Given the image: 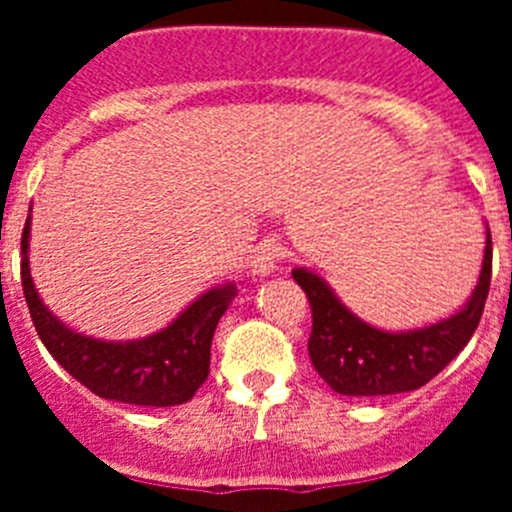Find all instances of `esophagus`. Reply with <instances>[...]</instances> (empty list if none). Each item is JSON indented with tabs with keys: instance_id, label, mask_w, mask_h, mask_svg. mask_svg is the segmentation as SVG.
I'll use <instances>...</instances> for the list:
<instances>
[{
	"instance_id": "1",
	"label": "esophagus",
	"mask_w": 512,
	"mask_h": 512,
	"mask_svg": "<svg viewBox=\"0 0 512 512\" xmlns=\"http://www.w3.org/2000/svg\"><path fill=\"white\" fill-rule=\"evenodd\" d=\"M282 259H284L282 243L264 241L253 248L248 266H251V271L256 274V277H269V274H274V271L279 269Z\"/></svg>"
}]
</instances>
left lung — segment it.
Listing matches in <instances>:
<instances>
[{
  "label": "left lung",
  "mask_w": 512,
  "mask_h": 512,
  "mask_svg": "<svg viewBox=\"0 0 512 512\" xmlns=\"http://www.w3.org/2000/svg\"><path fill=\"white\" fill-rule=\"evenodd\" d=\"M492 277V238L487 228L485 259L472 297L456 315L428 328L387 333L348 310L333 289L307 269L292 271L312 310L307 351L330 390L348 397H379L418 390L449 364L477 330Z\"/></svg>",
  "instance_id": "left-lung-1"
}]
</instances>
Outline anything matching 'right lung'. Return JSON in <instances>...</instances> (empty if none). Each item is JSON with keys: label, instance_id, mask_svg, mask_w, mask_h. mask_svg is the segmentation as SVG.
<instances>
[{"label": "right lung", "instance_id": "1", "mask_svg": "<svg viewBox=\"0 0 512 512\" xmlns=\"http://www.w3.org/2000/svg\"><path fill=\"white\" fill-rule=\"evenodd\" d=\"M30 217L22 230V292L43 346L53 359L94 395L104 400L171 408L192 400L210 374V346L217 320L235 297L233 284L215 287L192 302L164 330L140 341H97L53 318L35 292L27 261Z\"/></svg>", "mask_w": 512, "mask_h": 512}]
</instances>
